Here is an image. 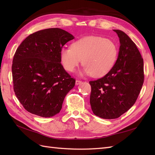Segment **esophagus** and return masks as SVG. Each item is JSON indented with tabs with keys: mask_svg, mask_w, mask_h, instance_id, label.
Returning <instances> with one entry per match:
<instances>
[{
	"mask_svg": "<svg viewBox=\"0 0 155 155\" xmlns=\"http://www.w3.org/2000/svg\"><path fill=\"white\" fill-rule=\"evenodd\" d=\"M82 83H83V81H81V80H77V81H76V84H77V85L80 84H81Z\"/></svg>",
	"mask_w": 155,
	"mask_h": 155,
	"instance_id": "1",
	"label": "esophagus"
}]
</instances>
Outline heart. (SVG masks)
<instances>
[{"instance_id":"obj_1","label":"heart","mask_w":155,"mask_h":155,"mask_svg":"<svg viewBox=\"0 0 155 155\" xmlns=\"http://www.w3.org/2000/svg\"><path fill=\"white\" fill-rule=\"evenodd\" d=\"M118 51L117 44L110 39L90 36L76 41L71 47H62L60 55L67 71L73 72L82 60L84 73L97 78L107 74L113 67Z\"/></svg>"}]
</instances>
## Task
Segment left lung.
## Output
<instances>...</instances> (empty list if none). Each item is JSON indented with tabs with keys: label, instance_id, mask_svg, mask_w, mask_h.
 Returning <instances> with one entry per match:
<instances>
[{
	"label": "left lung",
	"instance_id": "8db88e82",
	"mask_svg": "<svg viewBox=\"0 0 155 155\" xmlns=\"http://www.w3.org/2000/svg\"><path fill=\"white\" fill-rule=\"evenodd\" d=\"M114 31L120 44L117 60L106 75L89 82L92 110L105 119L118 118L133 106L144 78L143 58L136 45L124 32Z\"/></svg>",
	"mask_w": 155,
	"mask_h": 155
}]
</instances>
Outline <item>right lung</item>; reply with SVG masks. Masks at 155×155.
<instances>
[{"label": "right lung", "mask_w": 155, "mask_h": 155, "mask_svg": "<svg viewBox=\"0 0 155 155\" xmlns=\"http://www.w3.org/2000/svg\"><path fill=\"white\" fill-rule=\"evenodd\" d=\"M74 38L58 28L30 35L16 49L12 60L13 88L29 113L42 117L58 113L76 80L61 64V49Z\"/></svg>", "instance_id": "obj_1"}]
</instances>
